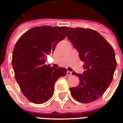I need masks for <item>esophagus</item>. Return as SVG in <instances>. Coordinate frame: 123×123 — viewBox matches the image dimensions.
<instances>
[{
    "instance_id": "obj_1",
    "label": "esophagus",
    "mask_w": 123,
    "mask_h": 123,
    "mask_svg": "<svg viewBox=\"0 0 123 123\" xmlns=\"http://www.w3.org/2000/svg\"><path fill=\"white\" fill-rule=\"evenodd\" d=\"M72 75V72L71 71H67V75H68V76H70Z\"/></svg>"
}]
</instances>
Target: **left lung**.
Listing matches in <instances>:
<instances>
[{
	"mask_svg": "<svg viewBox=\"0 0 123 123\" xmlns=\"http://www.w3.org/2000/svg\"><path fill=\"white\" fill-rule=\"evenodd\" d=\"M67 36L85 63L83 74L73 72L80 78V84L70 88L71 95L81 103L94 101L103 95L112 81L117 66L114 49L93 30L69 28Z\"/></svg>",
	"mask_w": 123,
	"mask_h": 123,
	"instance_id": "8db88e82",
	"label": "left lung"
}]
</instances>
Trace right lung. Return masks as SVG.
<instances>
[{"label": "right lung", "instance_id": "add662e5", "mask_svg": "<svg viewBox=\"0 0 123 123\" xmlns=\"http://www.w3.org/2000/svg\"><path fill=\"white\" fill-rule=\"evenodd\" d=\"M68 27L48 26L32 28L16 43L12 63L15 79L30 101L42 104L54 94L55 83L65 76L67 69L46 65V55L52 54L57 43L66 37Z\"/></svg>", "mask_w": 123, "mask_h": 123}]
</instances>
